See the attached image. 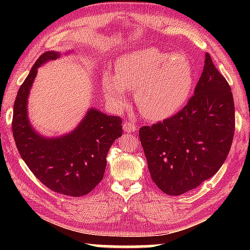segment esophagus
Here are the masks:
<instances>
[{"instance_id":"esophagus-1","label":"esophagus","mask_w":250,"mask_h":250,"mask_svg":"<svg viewBox=\"0 0 250 250\" xmlns=\"http://www.w3.org/2000/svg\"><path fill=\"white\" fill-rule=\"evenodd\" d=\"M125 130V132L126 133H131V132H134L135 130H137V125H134L133 124H131V122H125L124 126H122Z\"/></svg>"}]
</instances>
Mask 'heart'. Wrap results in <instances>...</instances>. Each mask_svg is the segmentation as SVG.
I'll use <instances>...</instances> for the list:
<instances>
[{"mask_svg": "<svg viewBox=\"0 0 250 250\" xmlns=\"http://www.w3.org/2000/svg\"><path fill=\"white\" fill-rule=\"evenodd\" d=\"M194 86V67L188 56L147 47L122 55L116 76L105 73L103 89L117 108L126 104L125 91L134 92L138 109L159 121L176 115L188 104Z\"/></svg>", "mask_w": 250, "mask_h": 250, "instance_id": "1", "label": "heart"}]
</instances>
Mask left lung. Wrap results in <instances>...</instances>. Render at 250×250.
<instances>
[{
	"mask_svg": "<svg viewBox=\"0 0 250 250\" xmlns=\"http://www.w3.org/2000/svg\"><path fill=\"white\" fill-rule=\"evenodd\" d=\"M235 131L230 87L209 54L194 96L175 116L139 137L154 183L168 195H181L215 175L229 153Z\"/></svg>",
	"mask_w": 250,
	"mask_h": 250,
	"instance_id": "8db88e82",
	"label": "left lung"
}]
</instances>
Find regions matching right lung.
Wrapping results in <instances>:
<instances>
[{
  "mask_svg": "<svg viewBox=\"0 0 250 250\" xmlns=\"http://www.w3.org/2000/svg\"><path fill=\"white\" fill-rule=\"evenodd\" d=\"M61 53H44L20 87L14 103L13 130L16 147L33 174L54 192L74 197L86 195L103 180L107 154L121 137V118L89 108L76 128L61 137H44L33 128L27 99L37 69Z\"/></svg>",
  "mask_w": 250,
  "mask_h": 250,
  "instance_id": "right-lung-1",
  "label": "right lung"
}]
</instances>
